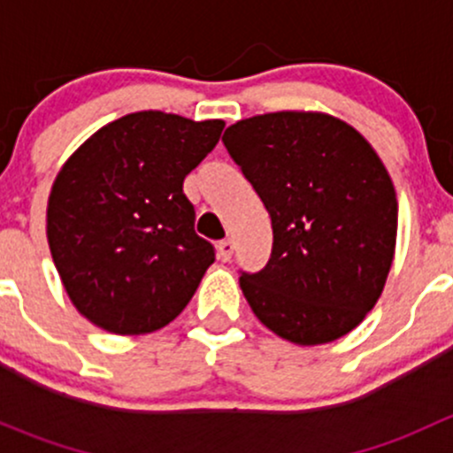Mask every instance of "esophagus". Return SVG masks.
Segmentation results:
<instances>
[{"instance_id":"obj_1","label":"esophagus","mask_w":453,"mask_h":453,"mask_svg":"<svg viewBox=\"0 0 453 453\" xmlns=\"http://www.w3.org/2000/svg\"><path fill=\"white\" fill-rule=\"evenodd\" d=\"M217 250H219V258H221V260H230L232 258V252H234V243H232L230 239H223V241H219Z\"/></svg>"}]
</instances>
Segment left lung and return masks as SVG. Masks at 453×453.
Returning <instances> with one entry per match:
<instances>
[{
  "label": "left lung",
  "mask_w": 453,
  "mask_h": 453,
  "mask_svg": "<svg viewBox=\"0 0 453 453\" xmlns=\"http://www.w3.org/2000/svg\"><path fill=\"white\" fill-rule=\"evenodd\" d=\"M272 217L260 272H241L256 318L300 346L353 331L377 304L395 258L396 193L372 146L326 113L276 111L223 135Z\"/></svg>",
  "instance_id": "8db88e82"
}]
</instances>
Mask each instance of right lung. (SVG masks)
Listing matches in <instances>:
<instances>
[{
    "instance_id": "1",
    "label": "right lung",
    "mask_w": 453,
    "mask_h": 453,
    "mask_svg": "<svg viewBox=\"0 0 453 453\" xmlns=\"http://www.w3.org/2000/svg\"><path fill=\"white\" fill-rule=\"evenodd\" d=\"M223 120L138 111L109 122L61 168L48 199V243L67 296L116 335L157 331L184 311L210 241L195 232L184 180L217 146Z\"/></svg>"
}]
</instances>
